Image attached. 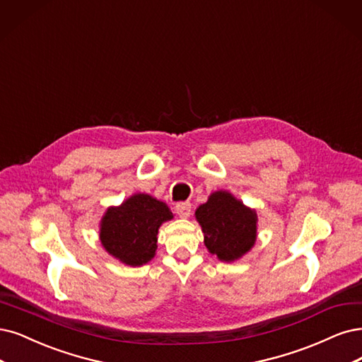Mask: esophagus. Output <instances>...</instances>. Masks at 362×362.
I'll use <instances>...</instances> for the list:
<instances>
[{"label":"esophagus","instance_id":"1","mask_svg":"<svg viewBox=\"0 0 362 362\" xmlns=\"http://www.w3.org/2000/svg\"><path fill=\"white\" fill-rule=\"evenodd\" d=\"M191 203H177L176 204V211H177V215L180 216V218H189V215H191Z\"/></svg>","mask_w":362,"mask_h":362}]
</instances>
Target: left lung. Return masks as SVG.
Wrapping results in <instances>:
<instances>
[{
    "instance_id": "obj_1",
    "label": "left lung",
    "mask_w": 362,
    "mask_h": 362,
    "mask_svg": "<svg viewBox=\"0 0 362 362\" xmlns=\"http://www.w3.org/2000/svg\"><path fill=\"white\" fill-rule=\"evenodd\" d=\"M195 218L204 233V245L221 261L240 259L257 240V211L246 207L226 191L213 192L202 204Z\"/></svg>"
}]
</instances>
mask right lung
<instances>
[{"mask_svg":"<svg viewBox=\"0 0 362 362\" xmlns=\"http://www.w3.org/2000/svg\"><path fill=\"white\" fill-rule=\"evenodd\" d=\"M170 219L173 213L165 203L147 194H134L104 213L101 245L120 262L140 267L155 257L158 230Z\"/></svg>","mask_w":362,"mask_h":362,"instance_id":"add662e5","label":"right lung"}]
</instances>
